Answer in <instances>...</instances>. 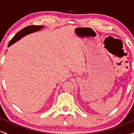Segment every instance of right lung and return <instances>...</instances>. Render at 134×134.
<instances>
[{
    "instance_id": "obj_1",
    "label": "right lung",
    "mask_w": 134,
    "mask_h": 134,
    "mask_svg": "<svg viewBox=\"0 0 134 134\" xmlns=\"http://www.w3.org/2000/svg\"><path fill=\"white\" fill-rule=\"evenodd\" d=\"M44 27L43 26H35V25H31L27 26L24 28H23V30L19 31L18 33L15 35L14 37L12 38V40L9 41L8 47L11 46L12 44L17 42L18 41H19L20 39L24 37V36H26V35H29V34L35 33V32L40 31L41 29H43Z\"/></svg>"
}]
</instances>
